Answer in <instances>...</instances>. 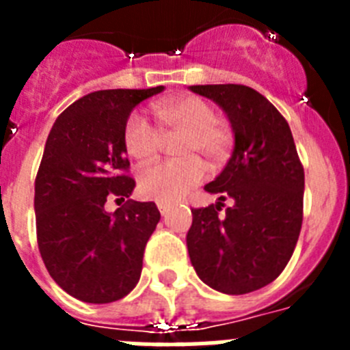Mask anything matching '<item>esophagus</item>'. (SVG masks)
<instances>
[{
  "instance_id": "34e87169",
  "label": "esophagus",
  "mask_w": 350,
  "mask_h": 350,
  "mask_svg": "<svg viewBox=\"0 0 350 350\" xmlns=\"http://www.w3.org/2000/svg\"><path fill=\"white\" fill-rule=\"evenodd\" d=\"M157 208H159L161 215H166L170 212V205L168 203H157Z\"/></svg>"
}]
</instances>
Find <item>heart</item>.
<instances>
[{"instance_id": "heart-1", "label": "heart", "mask_w": 350, "mask_h": 350, "mask_svg": "<svg viewBox=\"0 0 350 350\" xmlns=\"http://www.w3.org/2000/svg\"><path fill=\"white\" fill-rule=\"evenodd\" d=\"M152 110L163 128L180 140L175 145L177 161L159 163L142 170L140 193L159 203H173L189 193L205 177L204 161L217 165L233 144V131L215 120V110L196 96L157 101ZM126 152L138 163H150L161 147V133L140 112L128 117L122 133Z\"/></svg>"}]
</instances>
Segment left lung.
<instances>
[{"mask_svg":"<svg viewBox=\"0 0 350 350\" xmlns=\"http://www.w3.org/2000/svg\"><path fill=\"white\" fill-rule=\"evenodd\" d=\"M189 89L222 108L234 135L228 165L205 185L219 202L191 210L185 238L191 265L212 289L245 295L273 282L293 256L305 173L287 120L265 96L238 83ZM226 197L234 205L221 216Z\"/></svg>","mask_w":350,"mask_h":350,"instance_id":"left-lung-1","label":"left lung"}]
</instances>
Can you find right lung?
Listing matches in <instances>:
<instances>
[{
  "label": "right lung",
  "mask_w": 350,
  "mask_h": 350,
  "mask_svg": "<svg viewBox=\"0 0 350 350\" xmlns=\"http://www.w3.org/2000/svg\"><path fill=\"white\" fill-rule=\"evenodd\" d=\"M165 85L85 94L55 119L35 182L36 238L55 284L85 303L124 298L140 280L144 250L161 213L133 202L107 212L108 196H131L122 140L133 108Z\"/></svg>",
  "instance_id": "add662e5"
}]
</instances>
